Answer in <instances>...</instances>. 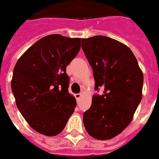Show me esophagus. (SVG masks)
Returning a JSON list of instances; mask_svg holds the SVG:
<instances>
[{
  "instance_id": "esophagus-1",
  "label": "esophagus",
  "mask_w": 159,
  "mask_h": 159,
  "mask_svg": "<svg viewBox=\"0 0 159 159\" xmlns=\"http://www.w3.org/2000/svg\"><path fill=\"white\" fill-rule=\"evenodd\" d=\"M81 96H82V93H77V94H76L75 95V97L76 99H77V100H78L81 98Z\"/></svg>"
}]
</instances>
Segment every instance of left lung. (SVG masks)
I'll return each instance as SVG.
<instances>
[{
    "label": "left lung",
    "instance_id": "obj_1",
    "mask_svg": "<svg viewBox=\"0 0 159 159\" xmlns=\"http://www.w3.org/2000/svg\"><path fill=\"white\" fill-rule=\"evenodd\" d=\"M82 48L92 68L95 91L91 108L83 114L85 128L97 140H109L132 120L142 99L144 77L130 49L104 36L82 38Z\"/></svg>",
    "mask_w": 159,
    "mask_h": 159
}]
</instances>
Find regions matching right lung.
I'll return each instance as SVG.
<instances>
[{"mask_svg":"<svg viewBox=\"0 0 159 159\" xmlns=\"http://www.w3.org/2000/svg\"><path fill=\"white\" fill-rule=\"evenodd\" d=\"M81 48V38L52 34L37 41L15 64L11 90L16 105L35 131L54 136L65 127L77 102L68 93L66 68Z\"/></svg>","mask_w":159,"mask_h":159,"instance_id":"obj_1","label":"right lung"}]
</instances>
